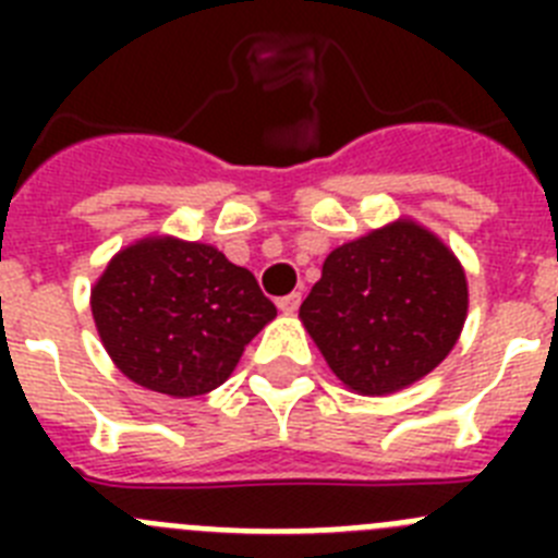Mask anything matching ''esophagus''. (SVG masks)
I'll use <instances>...</instances> for the list:
<instances>
[{
	"label": "esophagus",
	"mask_w": 558,
	"mask_h": 558,
	"mask_svg": "<svg viewBox=\"0 0 558 558\" xmlns=\"http://www.w3.org/2000/svg\"><path fill=\"white\" fill-rule=\"evenodd\" d=\"M299 304H302V293H290V295H282V299L276 302V307L282 310L284 315H293L295 310H299Z\"/></svg>",
	"instance_id": "1"
}]
</instances>
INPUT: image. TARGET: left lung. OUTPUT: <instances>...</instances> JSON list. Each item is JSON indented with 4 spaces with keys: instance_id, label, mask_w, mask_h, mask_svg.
<instances>
[{
    "instance_id": "left-lung-1",
    "label": "left lung",
    "mask_w": 558,
    "mask_h": 558,
    "mask_svg": "<svg viewBox=\"0 0 558 558\" xmlns=\"http://www.w3.org/2000/svg\"><path fill=\"white\" fill-rule=\"evenodd\" d=\"M466 310L461 259L436 231L399 215L329 251L299 318L349 391L388 397L452 352Z\"/></svg>"
}]
</instances>
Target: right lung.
I'll use <instances>...</instances> for the list:
<instances>
[{"mask_svg":"<svg viewBox=\"0 0 558 558\" xmlns=\"http://www.w3.org/2000/svg\"><path fill=\"white\" fill-rule=\"evenodd\" d=\"M88 304L113 366L175 399L223 386L276 318L251 270L215 245L172 234L140 236L117 251Z\"/></svg>","mask_w":558,"mask_h":558,"instance_id":"1","label":"right lung"}]
</instances>
